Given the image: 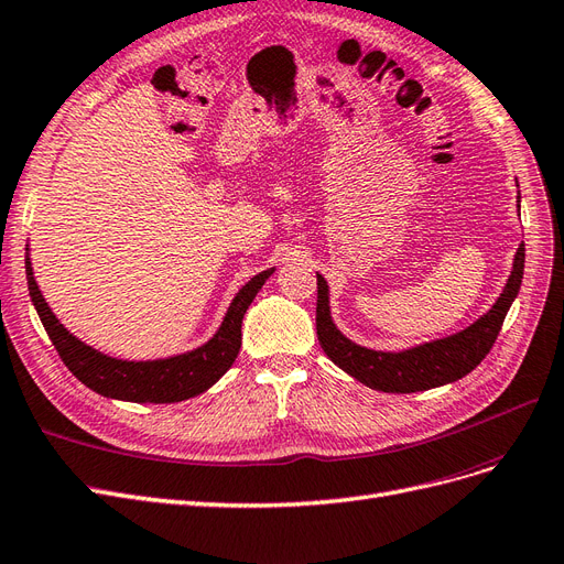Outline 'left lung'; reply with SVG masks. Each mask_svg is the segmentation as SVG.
<instances>
[{
	"label": "left lung",
	"mask_w": 564,
	"mask_h": 564,
	"mask_svg": "<svg viewBox=\"0 0 564 564\" xmlns=\"http://www.w3.org/2000/svg\"><path fill=\"white\" fill-rule=\"evenodd\" d=\"M522 269H524V243L516 252L513 271L508 276L501 297L489 312L478 318L466 330L422 344L401 354H384L372 351L366 347H358L351 339L344 337L330 318V304H328V283L321 274L318 279V300H316V333L323 351L339 366L344 372H349L362 384L384 391V393H414L426 391L433 387L449 384L464 375L474 370L478 362L495 347L497 335L503 325V318L511 308L520 283H522Z\"/></svg>",
	"instance_id": "left-lung-1"
}]
</instances>
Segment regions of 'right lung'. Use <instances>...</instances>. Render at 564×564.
<instances>
[{"instance_id": "obj_1", "label": "right lung", "mask_w": 564, "mask_h": 564, "mask_svg": "<svg viewBox=\"0 0 564 564\" xmlns=\"http://www.w3.org/2000/svg\"><path fill=\"white\" fill-rule=\"evenodd\" d=\"M25 274L30 297L34 308L44 323L48 339L56 347L58 356L82 384L94 389L100 395L117 398V401L131 403H177L187 401L198 393L210 389L220 379L241 349V323L246 308L256 300L264 281L274 274L267 269L262 274L252 276L234 297L229 312L215 337L189 354L166 358V360H117L96 349L86 347L75 335H69L58 318L53 316L48 304L44 302L37 281L32 276L30 258H25Z\"/></svg>"}]
</instances>
